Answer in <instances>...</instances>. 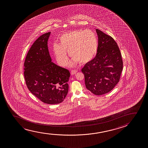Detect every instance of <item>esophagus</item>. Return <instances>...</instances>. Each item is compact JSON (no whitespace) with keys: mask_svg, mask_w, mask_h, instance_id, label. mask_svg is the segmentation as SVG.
I'll return each instance as SVG.
<instances>
[{"mask_svg":"<svg viewBox=\"0 0 148 148\" xmlns=\"http://www.w3.org/2000/svg\"><path fill=\"white\" fill-rule=\"evenodd\" d=\"M78 71L76 70H72L71 72V75H74L76 73H77Z\"/></svg>","mask_w":148,"mask_h":148,"instance_id":"34e87169","label":"esophagus"}]
</instances>
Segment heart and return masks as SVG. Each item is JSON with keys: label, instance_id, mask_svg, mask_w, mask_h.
<instances>
[{"label": "heart", "instance_id": "obj_1", "mask_svg": "<svg viewBox=\"0 0 148 148\" xmlns=\"http://www.w3.org/2000/svg\"><path fill=\"white\" fill-rule=\"evenodd\" d=\"M60 44L53 45L57 61L61 66H65L69 56L72 58L70 66H75L78 62L81 64L88 63L95 57L98 49L97 37L90 30H76L65 33L60 37Z\"/></svg>", "mask_w": 148, "mask_h": 148}]
</instances>
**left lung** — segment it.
Wrapping results in <instances>:
<instances>
[{
	"label": "left lung",
	"instance_id": "1",
	"mask_svg": "<svg viewBox=\"0 0 148 148\" xmlns=\"http://www.w3.org/2000/svg\"><path fill=\"white\" fill-rule=\"evenodd\" d=\"M98 49L95 58L81 70L85 86L95 95L111 91L119 81L123 69L121 55L117 43L111 36L96 29Z\"/></svg>",
	"mask_w": 148,
	"mask_h": 148
}]
</instances>
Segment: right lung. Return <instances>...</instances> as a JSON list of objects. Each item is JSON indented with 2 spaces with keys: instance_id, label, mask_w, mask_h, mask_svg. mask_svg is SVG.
Listing matches in <instances>:
<instances>
[{
  "instance_id": "obj_1",
  "label": "right lung",
  "mask_w": 148,
  "mask_h": 148,
  "mask_svg": "<svg viewBox=\"0 0 148 148\" xmlns=\"http://www.w3.org/2000/svg\"><path fill=\"white\" fill-rule=\"evenodd\" d=\"M51 33L42 35L31 47L25 61L24 74L33 95L45 103L58 104L67 96L70 73L51 62L47 45Z\"/></svg>"
}]
</instances>
